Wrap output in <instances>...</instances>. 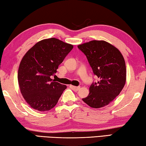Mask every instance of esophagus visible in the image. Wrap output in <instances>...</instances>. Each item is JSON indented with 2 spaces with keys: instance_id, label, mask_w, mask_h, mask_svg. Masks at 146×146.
Instances as JSON below:
<instances>
[{
  "instance_id": "34e87169",
  "label": "esophagus",
  "mask_w": 146,
  "mask_h": 146,
  "mask_svg": "<svg viewBox=\"0 0 146 146\" xmlns=\"http://www.w3.org/2000/svg\"><path fill=\"white\" fill-rule=\"evenodd\" d=\"M70 87L72 88L73 90H74L75 91H78L80 89V87H76V86H73V85H71Z\"/></svg>"
}]
</instances>
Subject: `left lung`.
<instances>
[{
  "label": "left lung",
  "mask_w": 146,
  "mask_h": 146,
  "mask_svg": "<svg viewBox=\"0 0 146 146\" xmlns=\"http://www.w3.org/2000/svg\"><path fill=\"white\" fill-rule=\"evenodd\" d=\"M87 57L98 82L90 86L83 101L92 108H101L120 94L126 82V67L121 52L105 40H91L78 46Z\"/></svg>",
  "instance_id": "8db88e82"
}]
</instances>
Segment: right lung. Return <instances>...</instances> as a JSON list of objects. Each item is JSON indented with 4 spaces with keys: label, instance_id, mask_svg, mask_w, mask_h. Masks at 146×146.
Wrapping results in <instances>:
<instances>
[{
    "label": "right lung",
    "instance_id": "right-lung-1",
    "mask_svg": "<svg viewBox=\"0 0 146 146\" xmlns=\"http://www.w3.org/2000/svg\"><path fill=\"white\" fill-rule=\"evenodd\" d=\"M72 48L73 45L50 38L37 42L23 56L18 70L19 85L33 109L47 111L57 104L66 86L50 77Z\"/></svg>",
    "mask_w": 146,
    "mask_h": 146
}]
</instances>
